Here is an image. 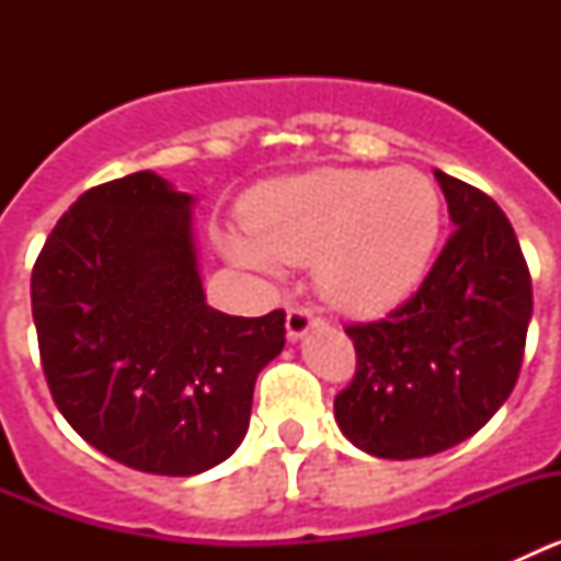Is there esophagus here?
<instances>
[{"label": "esophagus", "instance_id": "1", "mask_svg": "<svg viewBox=\"0 0 561 561\" xmlns=\"http://www.w3.org/2000/svg\"><path fill=\"white\" fill-rule=\"evenodd\" d=\"M317 323H320V317L311 309H306V306H289V311H286V336L291 342L304 340Z\"/></svg>", "mask_w": 561, "mask_h": 561}]
</instances>
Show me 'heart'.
<instances>
[{
	"mask_svg": "<svg viewBox=\"0 0 561 561\" xmlns=\"http://www.w3.org/2000/svg\"><path fill=\"white\" fill-rule=\"evenodd\" d=\"M440 225V193L419 168H320L257 187L247 227L227 230L221 250L264 275L314 264V284L331 306L374 317L419 289Z\"/></svg>",
	"mask_w": 561,
	"mask_h": 561,
	"instance_id": "heart-1",
	"label": "heart"
}]
</instances>
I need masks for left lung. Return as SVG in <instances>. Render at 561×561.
I'll use <instances>...</instances> for the list:
<instances>
[{
    "label": "left lung",
    "instance_id": "8db88e82",
    "mask_svg": "<svg viewBox=\"0 0 561 561\" xmlns=\"http://www.w3.org/2000/svg\"><path fill=\"white\" fill-rule=\"evenodd\" d=\"M453 236L388 320L348 325L356 376L334 399L342 435L388 460L430 458L472 438L517 385L531 275L497 202L435 171Z\"/></svg>",
    "mask_w": 561,
    "mask_h": 561
}]
</instances>
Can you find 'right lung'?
I'll return each instance as SVG.
<instances>
[{"mask_svg": "<svg viewBox=\"0 0 561 561\" xmlns=\"http://www.w3.org/2000/svg\"><path fill=\"white\" fill-rule=\"evenodd\" d=\"M193 199L137 171L64 213L33 266L44 376L64 419L112 460L191 478L250 427L257 374L286 345V314L207 306Z\"/></svg>", "mask_w": 561, "mask_h": 561, "instance_id": "obj_1", "label": "right lung"}]
</instances>
